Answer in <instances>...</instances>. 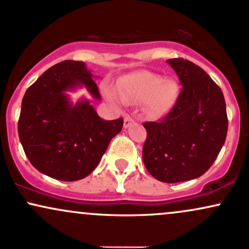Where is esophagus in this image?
Returning a JSON list of instances; mask_svg holds the SVG:
<instances>
[{
  "label": "esophagus",
  "mask_w": 249,
  "mask_h": 249,
  "mask_svg": "<svg viewBox=\"0 0 249 249\" xmlns=\"http://www.w3.org/2000/svg\"><path fill=\"white\" fill-rule=\"evenodd\" d=\"M135 122V120H133V118H131L130 116H126L124 118V127H129V126H131V124H132V123Z\"/></svg>",
  "instance_id": "obj_1"
}]
</instances>
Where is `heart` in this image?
<instances>
[{
    "instance_id": "1",
    "label": "heart",
    "mask_w": 249,
    "mask_h": 249,
    "mask_svg": "<svg viewBox=\"0 0 249 249\" xmlns=\"http://www.w3.org/2000/svg\"><path fill=\"white\" fill-rule=\"evenodd\" d=\"M116 92L122 102H145L151 116L162 117L174 106L178 89L173 80H164L147 71H138L122 76L116 84ZM111 99H114L112 95Z\"/></svg>"
}]
</instances>
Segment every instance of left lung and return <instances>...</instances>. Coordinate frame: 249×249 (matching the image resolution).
Masks as SVG:
<instances>
[{
    "instance_id": "1",
    "label": "left lung",
    "mask_w": 249,
    "mask_h": 249,
    "mask_svg": "<svg viewBox=\"0 0 249 249\" xmlns=\"http://www.w3.org/2000/svg\"><path fill=\"white\" fill-rule=\"evenodd\" d=\"M182 89L160 122L144 123L143 162L156 179L177 183L197 178L216 160L227 137L228 118L220 87L189 60L169 59Z\"/></svg>"
}]
</instances>
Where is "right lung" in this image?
<instances>
[{
  "instance_id": "1",
  "label": "right lung",
  "mask_w": 249,
  "mask_h": 249,
  "mask_svg": "<svg viewBox=\"0 0 249 249\" xmlns=\"http://www.w3.org/2000/svg\"><path fill=\"white\" fill-rule=\"evenodd\" d=\"M94 75L83 61L65 60L26 91L18 118V137L29 162L59 181H78L99 164L123 118L104 120L89 99L71 102L67 92L85 87L100 100Z\"/></svg>"
}]
</instances>
